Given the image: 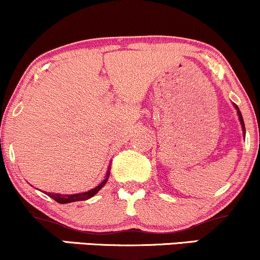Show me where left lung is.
Segmentation results:
<instances>
[{"instance_id":"8db88e82","label":"left lung","mask_w":260,"mask_h":260,"mask_svg":"<svg viewBox=\"0 0 260 260\" xmlns=\"http://www.w3.org/2000/svg\"><path fill=\"white\" fill-rule=\"evenodd\" d=\"M236 109H237V113H238V116H240V121H241V124H242V127H243V131H246V129H244V122H243L242 115H241V111H240V110H238L237 106H236Z\"/></svg>"}]
</instances>
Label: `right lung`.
Wrapping results in <instances>:
<instances>
[{"label":"right lung","instance_id":"add662e5","mask_svg":"<svg viewBox=\"0 0 260 260\" xmlns=\"http://www.w3.org/2000/svg\"><path fill=\"white\" fill-rule=\"evenodd\" d=\"M109 175L107 174V177L104 180L98 187L92 188V189L88 190V192L84 193H79V194H72V196H62V194H53V193H46L47 196L51 197L53 201H56L57 203H61V204H66V203H72V202H78V201H86V199L91 198L92 196L96 194L98 192L105 186V183L107 182V178H109Z\"/></svg>","mask_w":260,"mask_h":260}]
</instances>
